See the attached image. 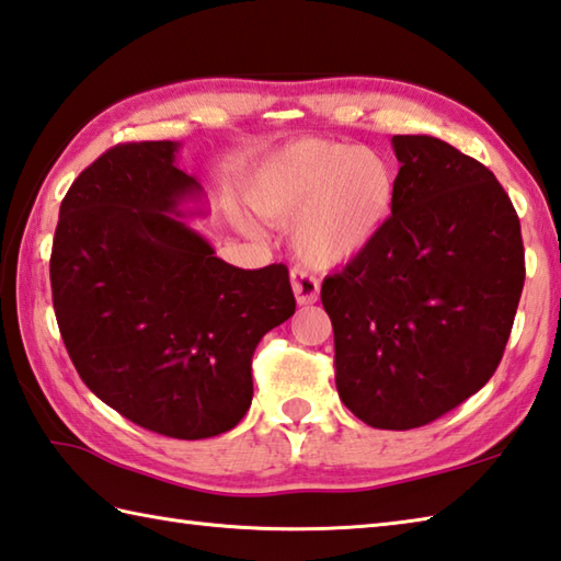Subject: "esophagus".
<instances>
[{
  "label": "esophagus",
  "mask_w": 561,
  "mask_h": 561,
  "mask_svg": "<svg viewBox=\"0 0 561 561\" xmlns=\"http://www.w3.org/2000/svg\"><path fill=\"white\" fill-rule=\"evenodd\" d=\"M291 289L299 307H307V304H313L319 299V279L311 277V274L304 270L291 272Z\"/></svg>",
  "instance_id": "1"
}]
</instances>
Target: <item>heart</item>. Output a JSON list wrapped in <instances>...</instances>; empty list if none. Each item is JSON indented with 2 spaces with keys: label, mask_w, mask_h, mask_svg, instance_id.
<instances>
[{
  "label": "heart",
  "mask_w": 561,
  "mask_h": 561,
  "mask_svg": "<svg viewBox=\"0 0 561 561\" xmlns=\"http://www.w3.org/2000/svg\"><path fill=\"white\" fill-rule=\"evenodd\" d=\"M397 176L378 151L301 139L274 151L245 183L248 206L277 228L291 226V248L316 270H333L368 252L390 226ZM250 238L260 228L236 213Z\"/></svg>",
  "instance_id": "obj_1"
}]
</instances>
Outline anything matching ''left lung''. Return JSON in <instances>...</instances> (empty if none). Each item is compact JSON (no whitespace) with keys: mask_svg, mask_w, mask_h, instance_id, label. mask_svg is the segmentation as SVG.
I'll use <instances>...</instances> for the list:
<instances>
[{"mask_svg":"<svg viewBox=\"0 0 561 561\" xmlns=\"http://www.w3.org/2000/svg\"><path fill=\"white\" fill-rule=\"evenodd\" d=\"M390 226L329 274L335 387L375 430L439 420L491 380L525 284L520 220L476 159L430 135H394Z\"/></svg>","mask_w":561,"mask_h":561,"instance_id":"obj_1","label":"left lung"}]
</instances>
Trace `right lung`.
I'll return each instance as SVG.
<instances>
[{
    "mask_svg": "<svg viewBox=\"0 0 561 561\" xmlns=\"http://www.w3.org/2000/svg\"><path fill=\"white\" fill-rule=\"evenodd\" d=\"M179 141L117 145L68 188L50 250L56 321L83 382L149 432L208 439L252 402V353L297 309L284 264L240 270L183 218L206 216Z\"/></svg>",
    "mask_w": 561,
    "mask_h": 561,
    "instance_id": "obj_1",
    "label": "right lung"
}]
</instances>
